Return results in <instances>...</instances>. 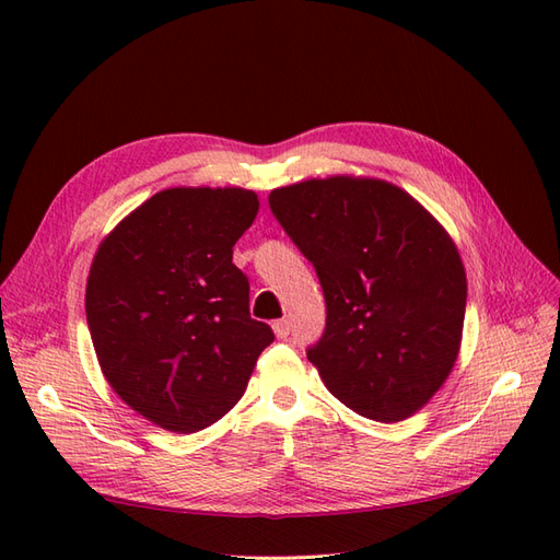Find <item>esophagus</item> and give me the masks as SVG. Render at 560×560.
Wrapping results in <instances>:
<instances>
[{"label": "esophagus", "mask_w": 560, "mask_h": 560, "mask_svg": "<svg viewBox=\"0 0 560 560\" xmlns=\"http://www.w3.org/2000/svg\"><path fill=\"white\" fill-rule=\"evenodd\" d=\"M273 331H276L278 338H287V336H290V322H287V319H276L273 322Z\"/></svg>", "instance_id": "1"}]
</instances>
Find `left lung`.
Here are the masks:
<instances>
[{
    "instance_id": "8db88e82",
    "label": "left lung",
    "mask_w": 560,
    "mask_h": 560,
    "mask_svg": "<svg viewBox=\"0 0 560 560\" xmlns=\"http://www.w3.org/2000/svg\"><path fill=\"white\" fill-rule=\"evenodd\" d=\"M268 206L325 292L327 327L306 354L329 393L378 422L413 416L460 352L467 278L446 229L369 177L280 186Z\"/></svg>"
}]
</instances>
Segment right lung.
I'll list each match as a JSON object with an SVG mask.
<instances>
[{
    "label": "right lung",
    "mask_w": 560,
    "mask_h": 560,
    "mask_svg": "<svg viewBox=\"0 0 560 560\" xmlns=\"http://www.w3.org/2000/svg\"><path fill=\"white\" fill-rule=\"evenodd\" d=\"M259 198L179 186L132 210L100 243L86 319L100 369L132 411L191 434L243 397L273 329L249 317V280L233 245Z\"/></svg>",
    "instance_id": "right-lung-1"
}]
</instances>
